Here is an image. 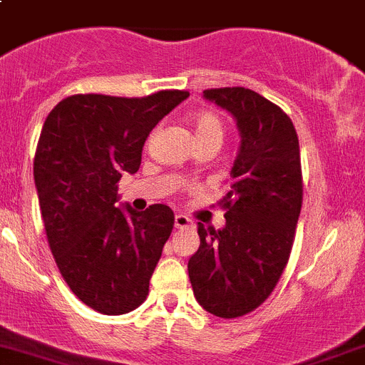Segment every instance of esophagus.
<instances>
[{
  "label": "esophagus",
  "mask_w": 365,
  "mask_h": 365,
  "mask_svg": "<svg viewBox=\"0 0 365 365\" xmlns=\"http://www.w3.org/2000/svg\"><path fill=\"white\" fill-rule=\"evenodd\" d=\"M173 226H175V228H179V230L192 228L193 222H192V219H188L186 215H180V213H179V215L173 217Z\"/></svg>",
  "instance_id": "1"
}]
</instances>
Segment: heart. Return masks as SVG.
<instances>
[{"label": "heart", "instance_id": "obj_1", "mask_svg": "<svg viewBox=\"0 0 365 365\" xmlns=\"http://www.w3.org/2000/svg\"><path fill=\"white\" fill-rule=\"evenodd\" d=\"M192 128L195 135L197 146L213 145L219 148L224 137V125L217 113L213 112H197L192 115Z\"/></svg>", "mask_w": 365, "mask_h": 365}]
</instances>
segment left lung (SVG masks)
<instances>
[{
	"label": "left lung",
	"mask_w": 365,
	"mask_h": 365,
	"mask_svg": "<svg viewBox=\"0 0 365 365\" xmlns=\"http://www.w3.org/2000/svg\"><path fill=\"white\" fill-rule=\"evenodd\" d=\"M233 115L240 146L232 190L222 197L226 226L205 228L188 260L197 302L220 319L253 312L269 297L292 253L302 208L299 137L292 119L242 86L202 92Z\"/></svg>",
	"instance_id": "left-lung-1"
}]
</instances>
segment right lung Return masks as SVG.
<instances>
[{
  "label": "right lung",
  "instance_id": "add662e5",
  "mask_svg": "<svg viewBox=\"0 0 365 365\" xmlns=\"http://www.w3.org/2000/svg\"><path fill=\"white\" fill-rule=\"evenodd\" d=\"M188 96L78 93L53 106L43 125L34 182L46 239L73 295L103 315L132 312L148 295L173 212L119 208L117 182L139 170L146 137Z\"/></svg>",
  "mask_w": 365,
  "mask_h": 365
}]
</instances>
